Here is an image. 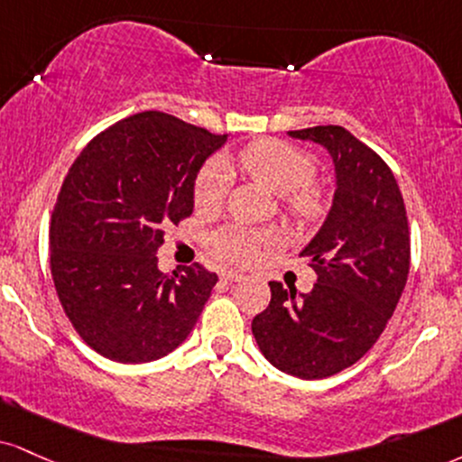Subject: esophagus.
<instances>
[{"label":"esophagus","mask_w":462,"mask_h":462,"mask_svg":"<svg viewBox=\"0 0 462 462\" xmlns=\"http://www.w3.org/2000/svg\"><path fill=\"white\" fill-rule=\"evenodd\" d=\"M221 280H224V282H241V280H245V275L238 273V271H224V273H221Z\"/></svg>","instance_id":"esophagus-1"}]
</instances>
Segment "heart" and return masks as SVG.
I'll list each match as a JSON object with an SVG mask.
<instances>
[{
  "mask_svg": "<svg viewBox=\"0 0 462 462\" xmlns=\"http://www.w3.org/2000/svg\"><path fill=\"white\" fill-rule=\"evenodd\" d=\"M227 165H236L264 185L271 193L286 199V207L299 219H310L320 210V199L310 180L314 178L312 161L299 152L297 148L284 142L263 140L236 154V159L208 161L196 178L193 185V202L199 210H215L224 202L227 187H230V170ZM269 243V236L247 230L241 226L221 227L210 235L208 245L213 254L230 263L247 264L255 260L260 247Z\"/></svg>",
  "mask_w": 462,
  "mask_h": 462,
  "instance_id": "b5f03b06",
  "label": "heart"
}]
</instances>
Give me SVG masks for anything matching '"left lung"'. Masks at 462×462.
<instances>
[{"label":"left lung","instance_id":"8db88e82","mask_svg":"<svg viewBox=\"0 0 462 462\" xmlns=\"http://www.w3.org/2000/svg\"><path fill=\"white\" fill-rule=\"evenodd\" d=\"M288 135L329 152L336 193L299 254L314 269V288L269 282L271 303L252 333L277 370L312 381L353 365L379 340L407 284L411 238L402 193L374 150L336 125Z\"/></svg>","mask_w":462,"mask_h":462}]
</instances>
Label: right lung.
<instances>
[{
    "label": "right lung",
    "instance_id": "add662e5",
    "mask_svg": "<svg viewBox=\"0 0 462 462\" xmlns=\"http://www.w3.org/2000/svg\"><path fill=\"white\" fill-rule=\"evenodd\" d=\"M227 135L142 111L98 133L69 170L51 215V275L88 346L120 364L187 340L217 284L204 266L161 273L165 227L193 213V185Z\"/></svg>",
    "mask_w": 462,
    "mask_h": 462
}]
</instances>
